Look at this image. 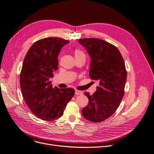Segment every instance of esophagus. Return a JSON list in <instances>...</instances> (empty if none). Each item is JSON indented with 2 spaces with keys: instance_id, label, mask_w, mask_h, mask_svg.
Listing matches in <instances>:
<instances>
[{
  "instance_id": "1",
  "label": "esophagus",
  "mask_w": 154,
  "mask_h": 154,
  "mask_svg": "<svg viewBox=\"0 0 154 154\" xmlns=\"http://www.w3.org/2000/svg\"><path fill=\"white\" fill-rule=\"evenodd\" d=\"M82 92L81 91L75 90V95H82Z\"/></svg>"
}]
</instances>
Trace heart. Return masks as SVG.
Wrapping results in <instances>:
<instances>
[{
    "mask_svg": "<svg viewBox=\"0 0 154 154\" xmlns=\"http://www.w3.org/2000/svg\"><path fill=\"white\" fill-rule=\"evenodd\" d=\"M74 55H75V58L85 57V54H84V52L79 48H76L74 50Z\"/></svg>",
    "mask_w": 154,
    "mask_h": 154,
    "instance_id": "1",
    "label": "heart"
}]
</instances>
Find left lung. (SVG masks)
<instances>
[{"label": "left lung", "instance_id": "1", "mask_svg": "<svg viewBox=\"0 0 154 154\" xmlns=\"http://www.w3.org/2000/svg\"><path fill=\"white\" fill-rule=\"evenodd\" d=\"M79 42L91 58L90 78L99 82L93 95L84 93L89 103L82 109V115L89 121L98 123L111 116L121 103L127 80L125 62L118 49L102 39L84 38Z\"/></svg>", "mask_w": 154, "mask_h": 154}]
</instances>
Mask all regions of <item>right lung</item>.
Returning a JSON list of instances; mask_svg holds the SVG:
<instances>
[{
	"label": "right lung",
	"mask_w": 154,
	"mask_h": 154,
	"mask_svg": "<svg viewBox=\"0 0 154 154\" xmlns=\"http://www.w3.org/2000/svg\"><path fill=\"white\" fill-rule=\"evenodd\" d=\"M68 43L56 37L39 39L24 58L20 75L22 95L31 112L43 120L60 118L75 93L73 88H53L50 81L57 70L59 53Z\"/></svg>",
	"instance_id": "add662e5"
}]
</instances>
